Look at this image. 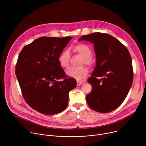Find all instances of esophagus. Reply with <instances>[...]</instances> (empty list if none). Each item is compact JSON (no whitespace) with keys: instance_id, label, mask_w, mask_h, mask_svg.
<instances>
[{"instance_id":"34e87169","label":"esophagus","mask_w":146,"mask_h":146,"mask_svg":"<svg viewBox=\"0 0 146 146\" xmlns=\"http://www.w3.org/2000/svg\"><path fill=\"white\" fill-rule=\"evenodd\" d=\"M83 82L82 81H77V86H80V85H81L82 84H83Z\"/></svg>"}]
</instances>
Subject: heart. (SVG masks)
I'll return each mask as SVG.
<instances>
[{"label":"heart","mask_w":146,"mask_h":146,"mask_svg":"<svg viewBox=\"0 0 146 146\" xmlns=\"http://www.w3.org/2000/svg\"><path fill=\"white\" fill-rule=\"evenodd\" d=\"M74 52H77L82 56L81 64H85L88 66H91L93 64V60L91 58L92 50L91 48L85 44L79 43L73 47ZM70 54L69 50H65L59 55L58 60L60 66L62 68H66L69 66L70 61ZM66 74L76 80H80L85 78L88 73V70L84 66L81 67H70L66 71Z\"/></svg>","instance_id":"1"}]
</instances>
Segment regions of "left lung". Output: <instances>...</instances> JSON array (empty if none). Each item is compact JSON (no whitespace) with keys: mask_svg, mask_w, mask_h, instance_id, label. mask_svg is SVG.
<instances>
[{"mask_svg":"<svg viewBox=\"0 0 146 146\" xmlns=\"http://www.w3.org/2000/svg\"><path fill=\"white\" fill-rule=\"evenodd\" d=\"M83 40L94 44L96 59V66L88 79L92 90L86 96L87 102L96 111L109 113L121 105L132 86L133 72L131 55L118 40L107 33L83 35L78 41Z\"/></svg>","mask_w":146,"mask_h":146,"instance_id":"obj_1","label":"left lung"}]
</instances>
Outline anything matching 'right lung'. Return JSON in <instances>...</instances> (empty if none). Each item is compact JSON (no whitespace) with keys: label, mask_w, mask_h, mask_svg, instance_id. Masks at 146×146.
Segmentation results:
<instances>
[{"label":"right lung","mask_w":146,"mask_h":146,"mask_svg":"<svg viewBox=\"0 0 146 146\" xmlns=\"http://www.w3.org/2000/svg\"><path fill=\"white\" fill-rule=\"evenodd\" d=\"M72 38L41 37L19 53L15 74L25 100L39 113L51 115L64 111L70 91L76 87V80L66 76L58 60Z\"/></svg>","instance_id":"1"}]
</instances>
